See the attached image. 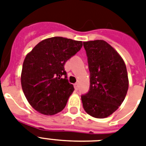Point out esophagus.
Wrapping results in <instances>:
<instances>
[{"label": "esophagus", "instance_id": "obj_1", "mask_svg": "<svg viewBox=\"0 0 146 146\" xmlns=\"http://www.w3.org/2000/svg\"><path fill=\"white\" fill-rule=\"evenodd\" d=\"M74 88H75L76 90H78V89H79V84L78 83H75L74 84Z\"/></svg>", "mask_w": 146, "mask_h": 146}]
</instances>
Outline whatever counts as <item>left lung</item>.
<instances>
[{"label":"left lung","instance_id":"left-lung-1","mask_svg":"<svg viewBox=\"0 0 146 146\" xmlns=\"http://www.w3.org/2000/svg\"><path fill=\"white\" fill-rule=\"evenodd\" d=\"M90 72L89 91L81 96L88 114L105 118L117 111L127 93L129 80L122 57L104 40L83 42Z\"/></svg>","mask_w":146,"mask_h":146}]
</instances>
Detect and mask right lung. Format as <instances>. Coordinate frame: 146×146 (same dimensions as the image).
Listing matches in <instances>:
<instances>
[{
    "label": "right lung",
    "instance_id": "add662e5",
    "mask_svg": "<svg viewBox=\"0 0 146 146\" xmlns=\"http://www.w3.org/2000/svg\"><path fill=\"white\" fill-rule=\"evenodd\" d=\"M82 42L63 37L40 42L26 55L21 73L22 89L30 105L44 115L65 108L74 88L64 64L81 49Z\"/></svg>",
    "mask_w": 146,
    "mask_h": 146
}]
</instances>
